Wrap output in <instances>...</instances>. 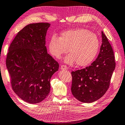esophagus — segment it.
I'll use <instances>...</instances> for the list:
<instances>
[{
    "mask_svg": "<svg viewBox=\"0 0 125 125\" xmlns=\"http://www.w3.org/2000/svg\"><path fill=\"white\" fill-rule=\"evenodd\" d=\"M67 68L68 67L65 65H62L61 66V69H62V70H66Z\"/></svg>",
    "mask_w": 125,
    "mask_h": 125,
    "instance_id": "34e87169",
    "label": "esophagus"
}]
</instances>
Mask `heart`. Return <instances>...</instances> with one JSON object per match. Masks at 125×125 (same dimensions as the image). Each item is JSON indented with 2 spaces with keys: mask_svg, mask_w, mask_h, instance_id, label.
<instances>
[{
  "mask_svg": "<svg viewBox=\"0 0 125 125\" xmlns=\"http://www.w3.org/2000/svg\"><path fill=\"white\" fill-rule=\"evenodd\" d=\"M100 41L95 33L84 29L69 30L63 32L61 36L52 35L48 43L50 53L60 59L63 54L69 51L64 59L65 63L73 64L77 62L79 66L90 64L98 54Z\"/></svg>",
  "mask_w": 125,
  "mask_h": 125,
  "instance_id": "b5f03b06",
  "label": "heart"
}]
</instances>
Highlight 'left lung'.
Instances as JSON below:
<instances>
[{
  "mask_svg": "<svg viewBox=\"0 0 125 125\" xmlns=\"http://www.w3.org/2000/svg\"><path fill=\"white\" fill-rule=\"evenodd\" d=\"M101 37L102 44L95 61L89 66L71 73L72 93L82 103H93L105 94L115 68L113 50L103 31Z\"/></svg>",
  "mask_w": 125,
  "mask_h": 125,
  "instance_id": "left-lung-1",
  "label": "left lung"
}]
</instances>
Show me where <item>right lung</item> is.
Returning a JSON list of instances; mask_svg holds the SVG:
<instances>
[{
	"label": "right lung",
	"mask_w": 125,
	"mask_h": 125,
	"mask_svg": "<svg viewBox=\"0 0 125 125\" xmlns=\"http://www.w3.org/2000/svg\"><path fill=\"white\" fill-rule=\"evenodd\" d=\"M50 24L26 25L10 44L6 65L12 89L19 98L30 104L43 101L51 89L50 80L58 71V63L48 54L46 36Z\"/></svg>",
	"instance_id": "obj_1"
}]
</instances>
